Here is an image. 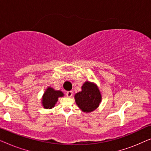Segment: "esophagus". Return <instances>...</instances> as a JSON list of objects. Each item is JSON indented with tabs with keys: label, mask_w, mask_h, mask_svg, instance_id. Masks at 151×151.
<instances>
[{
	"label": "esophagus",
	"mask_w": 151,
	"mask_h": 151,
	"mask_svg": "<svg viewBox=\"0 0 151 151\" xmlns=\"http://www.w3.org/2000/svg\"><path fill=\"white\" fill-rule=\"evenodd\" d=\"M66 95H67L68 98H71V97H72V96H73V92H72L71 91H67L66 93Z\"/></svg>",
	"instance_id": "34e87169"
}]
</instances>
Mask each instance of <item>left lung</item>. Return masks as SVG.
<instances>
[{
	"label": "left lung",
	"mask_w": 151,
	"mask_h": 151,
	"mask_svg": "<svg viewBox=\"0 0 151 151\" xmlns=\"http://www.w3.org/2000/svg\"><path fill=\"white\" fill-rule=\"evenodd\" d=\"M78 107L86 113H90L98 108L102 100V96L96 84L86 81L82 86L81 91L75 95Z\"/></svg>",
	"instance_id": "obj_1"
}]
</instances>
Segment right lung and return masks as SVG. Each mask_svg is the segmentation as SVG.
Masks as SVG:
<instances>
[{"label":"right lung","instance_id":"right-lung-1","mask_svg":"<svg viewBox=\"0 0 151 151\" xmlns=\"http://www.w3.org/2000/svg\"><path fill=\"white\" fill-rule=\"evenodd\" d=\"M64 93L61 91H55L49 86L45 91L42 98V104L45 109H51L54 107L60 97H63Z\"/></svg>","mask_w":151,"mask_h":151}]
</instances>
